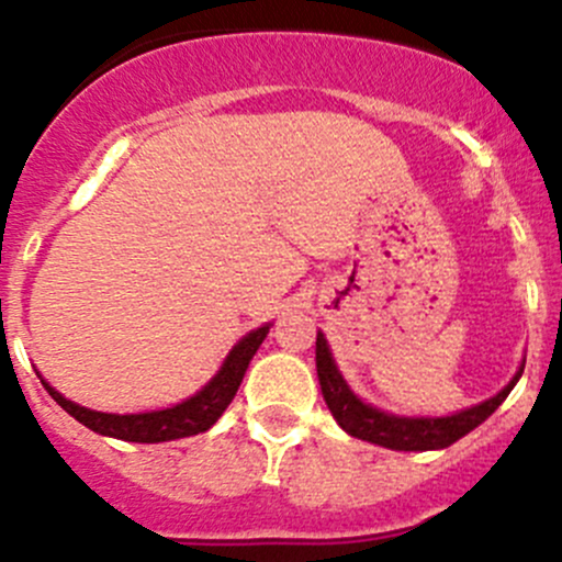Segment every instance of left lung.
Returning a JSON list of instances; mask_svg holds the SVG:
<instances>
[{
	"label": "left lung",
	"mask_w": 562,
	"mask_h": 562,
	"mask_svg": "<svg viewBox=\"0 0 562 562\" xmlns=\"http://www.w3.org/2000/svg\"><path fill=\"white\" fill-rule=\"evenodd\" d=\"M315 367H317V381H321L323 400H326L328 411L337 418L339 427L353 438L367 440V443L383 446L391 451H435V449H449L459 438L484 424L497 407L503 405L517 381L522 378L525 364H519L517 375L508 381V386L497 391L486 402L464 411L451 413V416H396V413L381 411V407L370 405V402L359 400L348 381L339 372L337 361H334L331 348H328L323 331H317L315 339Z\"/></svg>",
	"instance_id": "left-lung-1"
}]
</instances>
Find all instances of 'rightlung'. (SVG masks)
Here are the masks:
<instances>
[{
    "mask_svg": "<svg viewBox=\"0 0 562 562\" xmlns=\"http://www.w3.org/2000/svg\"><path fill=\"white\" fill-rule=\"evenodd\" d=\"M271 323L252 328L245 334L239 342L231 348V353L225 356L223 367L217 370V375L206 383L201 391H195L192 396H187L184 402L171 407H162V411H146V413H103L92 411V407H83L78 402H70L67 396H61L59 391L43 381L45 391L56 400V405L65 407L76 422H81L83 427H89L92 432L105 435V438L127 440V443H166V440H179L190 438V435L206 432L209 427H214L220 416L225 413V407L234 402L236 391H239L241 381H245V372L252 361V356L258 353L260 342L269 334Z\"/></svg>",
    "mask_w": 562,
    "mask_h": 562,
    "instance_id": "right-lung-1",
    "label": "right lung"
}]
</instances>
